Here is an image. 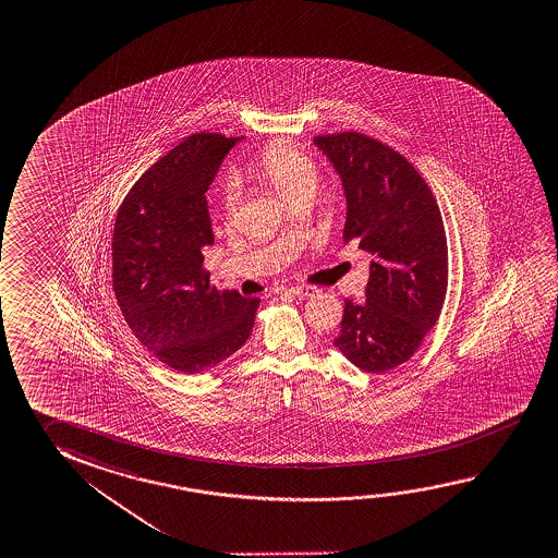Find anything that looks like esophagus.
Listing matches in <instances>:
<instances>
[{
	"label": "esophagus",
	"mask_w": 558,
	"mask_h": 558,
	"mask_svg": "<svg viewBox=\"0 0 558 558\" xmlns=\"http://www.w3.org/2000/svg\"><path fill=\"white\" fill-rule=\"evenodd\" d=\"M288 292L298 295V298H313L315 293H319V290L315 286H292Z\"/></svg>",
	"instance_id": "obj_1"
}]
</instances>
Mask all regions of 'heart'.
Here are the masks:
<instances>
[{
    "mask_svg": "<svg viewBox=\"0 0 558 558\" xmlns=\"http://www.w3.org/2000/svg\"><path fill=\"white\" fill-rule=\"evenodd\" d=\"M248 173L253 174L258 183L278 192L286 202L292 201L303 192L315 191L317 184V165L298 147L286 142H275L266 146L248 163ZM221 208L226 220H231L238 208V194L233 189H228L223 194Z\"/></svg>",
    "mask_w": 558,
    "mask_h": 558,
    "instance_id": "b5f03b06",
    "label": "heart"
}]
</instances>
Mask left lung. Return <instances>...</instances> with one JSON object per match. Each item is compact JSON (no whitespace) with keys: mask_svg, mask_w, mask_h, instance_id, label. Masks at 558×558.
Returning a JSON list of instances; mask_svg holds the SVG:
<instances>
[{"mask_svg":"<svg viewBox=\"0 0 558 558\" xmlns=\"http://www.w3.org/2000/svg\"><path fill=\"white\" fill-rule=\"evenodd\" d=\"M347 196L344 243L374 256L366 300H344L335 347L381 374L404 364L436 325L448 290V241L438 202L393 147L360 132L315 136Z\"/></svg>","mask_w":558,"mask_h":558,"instance_id":"obj_1","label":"left lung"}]
</instances>
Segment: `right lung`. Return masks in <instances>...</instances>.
I'll use <instances>...</instances> for the list:
<instances>
[{"mask_svg":"<svg viewBox=\"0 0 558 558\" xmlns=\"http://www.w3.org/2000/svg\"><path fill=\"white\" fill-rule=\"evenodd\" d=\"M241 137L201 132L137 179L112 233V288L130 330L165 366L201 374L247 342L260 300L218 292L206 191Z\"/></svg>","mask_w":558,"mask_h":558,"instance_id":"right-lung-1","label":"right lung"}]
</instances>
